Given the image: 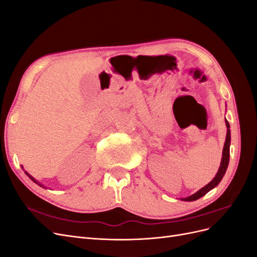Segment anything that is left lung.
Here are the masks:
<instances>
[{
	"label": "left lung",
	"mask_w": 257,
	"mask_h": 257,
	"mask_svg": "<svg viewBox=\"0 0 257 257\" xmlns=\"http://www.w3.org/2000/svg\"><path fill=\"white\" fill-rule=\"evenodd\" d=\"M225 123H226V127H227L226 139H225V144H224V148H223L221 164H220L219 170H217L215 177L207 185H205L204 188H201L200 190H198L196 193H194L193 195H191V196L180 198L181 200H184V201H194V200H197L200 197H203L204 195H206V194L209 191H211L212 189H214L215 186L221 182V180L223 179L225 173H226V169H227L228 163H229V146H230V130H229V127L230 126H229V123H228V121L226 119H225Z\"/></svg>",
	"instance_id": "1"
}]
</instances>
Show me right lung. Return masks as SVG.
Masks as SVG:
<instances>
[{
    "label": "right lung",
    "instance_id": "right-lung-1",
    "mask_svg": "<svg viewBox=\"0 0 257 257\" xmlns=\"http://www.w3.org/2000/svg\"><path fill=\"white\" fill-rule=\"evenodd\" d=\"M21 167H22V166H21ZM22 169H23V167H22ZM23 170H25V169H23ZM25 173H26V175H27V176H28V177H29V178L31 179V180H32L33 182H35V183H37V184H38V185H40V186H43V188H45V186H44V185H43L42 183H40V182H38V181H36V180H35V179H34V178H33L32 176H31V175H30V174H29L28 172H26V170H25ZM45 189H47V188H45Z\"/></svg>",
    "mask_w": 257,
    "mask_h": 257
}]
</instances>
